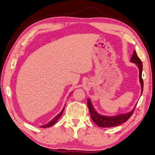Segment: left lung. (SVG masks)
Wrapping results in <instances>:
<instances>
[{
	"mask_svg": "<svg viewBox=\"0 0 155 155\" xmlns=\"http://www.w3.org/2000/svg\"><path fill=\"white\" fill-rule=\"evenodd\" d=\"M130 61L132 62L135 63L139 69V80H140V83L141 85V93H142V92H143V79H142V75H141L143 64H142L141 60L139 59V57L137 56V53L135 52V51H134L133 56H132ZM87 106H88V110H89L91 119H92L93 121L97 124L99 127H102V128L115 127V126H117L121 124L126 122V121L132 115H133L135 108H134L131 112L124 114V115H120L115 117H108V116L101 115L96 112L95 109L93 108L92 104H91L89 99H88Z\"/></svg>",
	"mask_w": 155,
	"mask_h": 155,
	"instance_id": "left-lung-1",
	"label": "left lung"
}]
</instances>
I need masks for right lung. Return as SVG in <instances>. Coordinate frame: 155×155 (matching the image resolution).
Here are the masks:
<instances>
[{
	"label": "right lung",
	"mask_w": 155,
	"mask_h": 155,
	"mask_svg": "<svg viewBox=\"0 0 155 155\" xmlns=\"http://www.w3.org/2000/svg\"><path fill=\"white\" fill-rule=\"evenodd\" d=\"M64 109H63V110L61 111V113L58 114V115L56 117H55L53 119V120L51 121L49 123H48L47 124H45V125H44V126H41L40 127H41V128H48V127H51V126H52L53 125H54V124H55V123L57 122L58 119H59L60 117V116L62 115V113H63V111H64Z\"/></svg>",
	"instance_id": "right-lung-1"
}]
</instances>
